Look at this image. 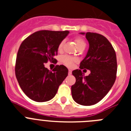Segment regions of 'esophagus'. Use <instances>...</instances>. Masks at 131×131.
I'll list each match as a JSON object with an SVG mask.
<instances>
[{"label": "esophagus", "mask_w": 131, "mask_h": 131, "mask_svg": "<svg viewBox=\"0 0 131 131\" xmlns=\"http://www.w3.org/2000/svg\"><path fill=\"white\" fill-rule=\"evenodd\" d=\"M71 73H72V71H71V69H69V71H68V74L69 75H71Z\"/></svg>", "instance_id": "esophagus-1"}]
</instances>
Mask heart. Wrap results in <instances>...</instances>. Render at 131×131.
Segmentation results:
<instances>
[{
    "label": "heart",
    "mask_w": 131,
    "mask_h": 131,
    "mask_svg": "<svg viewBox=\"0 0 131 131\" xmlns=\"http://www.w3.org/2000/svg\"><path fill=\"white\" fill-rule=\"evenodd\" d=\"M75 42L77 44V47H79L82 45H85V42H84V40H83L82 38L79 37H77L75 39ZM63 44H64V41L62 40V42H60L59 44L58 47V51H62V49H63ZM76 60L75 59L71 57H69V56H64L62 57V62L64 64H66L68 66L71 67L72 66L73 64L75 62Z\"/></svg>",
    "instance_id": "b5f03b06"
}]
</instances>
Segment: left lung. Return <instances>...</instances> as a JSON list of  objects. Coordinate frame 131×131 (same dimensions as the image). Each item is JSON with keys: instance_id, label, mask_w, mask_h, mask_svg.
<instances>
[{"instance_id": "8db88e82", "label": "left lung", "mask_w": 131, "mask_h": 131, "mask_svg": "<svg viewBox=\"0 0 131 131\" xmlns=\"http://www.w3.org/2000/svg\"><path fill=\"white\" fill-rule=\"evenodd\" d=\"M85 37L89 49L80 63V69L72 71L76 82L71 86V94L79 104L91 106L100 102L112 87L117 64L115 50L104 36L87 32ZM83 69H89L91 73L84 77L80 70Z\"/></svg>"}]
</instances>
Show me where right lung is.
Masks as SVG:
<instances>
[{"label": "right lung", "instance_id": "add662e5", "mask_svg": "<svg viewBox=\"0 0 131 131\" xmlns=\"http://www.w3.org/2000/svg\"><path fill=\"white\" fill-rule=\"evenodd\" d=\"M69 33L41 30L27 37L21 44L15 73L21 90L31 100L39 102L51 100L68 76V69L63 65H57L49 71L45 63L56 61L54 57L58 54V47Z\"/></svg>", "mask_w": 131, "mask_h": 131}]
</instances>
